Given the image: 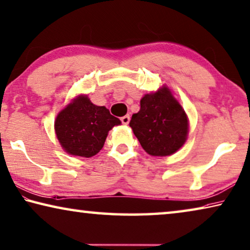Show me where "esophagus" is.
Segmentation results:
<instances>
[{"instance_id": "1", "label": "esophagus", "mask_w": 250, "mask_h": 250, "mask_svg": "<svg viewBox=\"0 0 250 250\" xmlns=\"http://www.w3.org/2000/svg\"><path fill=\"white\" fill-rule=\"evenodd\" d=\"M121 122H122V124H124V125H128L129 122H130V116H129V114H126V116L122 117V118H121Z\"/></svg>"}]
</instances>
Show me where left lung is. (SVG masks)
Segmentation results:
<instances>
[{
    "mask_svg": "<svg viewBox=\"0 0 250 250\" xmlns=\"http://www.w3.org/2000/svg\"><path fill=\"white\" fill-rule=\"evenodd\" d=\"M130 126L146 152L165 157L178 151L187 139L188 118L169 89L146 94Z\"/></svg>",
    "mask_w": 250,
    "mask_h": 250,
    "instance_id": "obj_1",
    "label": "left lung"
}]
</instances>
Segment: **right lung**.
Listing matches in <instances>:
<instances>
[{
  "instance_id": "right-lung-1",
  "label": "right lung",
  "mask_w": 250,
  "mask_h": 250,
  "mask_svg": "<svg viewBox=\"0 0 250 250\" xmlns=\"http://www.w3.org/2000/svg\"><path fill=\"white\" fill-rule=\"evenodd\" d=\"M120 124L105 106H98L86 96H80L58 114L54 129L66 152L90 158L102 149L109 130Z\"/></svg>"
}]
</instances>
